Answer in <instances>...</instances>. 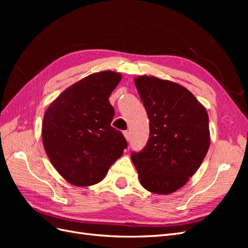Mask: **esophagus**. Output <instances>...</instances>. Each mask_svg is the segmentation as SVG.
<instances>
[{"label":"esophagus","mask_w":248,"mask_h":248,"mask_svg":"<svg viewBox=\"0 0 248 248\" xmlns=\"http://www.w3.org/2000/svg\"><path fill=\"white\" fill-rule=\"evenodd\" d=\"M123 136L125 137V139H126L127 140H130V133H129L128 131H123Z\"/></svg>","instance_id":"1"}]
</instances>
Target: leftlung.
<instances>
[{"mask_svg":"<svg viewBox=\"0 0 248 248\" xmlns=\"http://www.w3.org/2000/svg\"><path fill=\"white\" fill-rule=\"evenodd\" d=\"M134 84L147 110L150 134L131 160L145 189L170 194L198 170L210 147L208 112L194 95L177 82L140 76Z\"/></svg>","mask_w":248,"mask_h":248,"instance_id":"1","label":"left lung"}]
</instances>
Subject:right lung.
<instances>
[{
    "instance_id": "obj_1",
    "label": "right lung",
    "mask_w": 248,
    "mask_h": 248,
    "mask_svg": "<svg viewBox=\"0 0 248 248\" xmlns=\"http://www.w3.org/2000/svg\"><path fill=\"white\" fill-rule=\"evenodd\" d=\"M122 76L101 71L74 82L47 108L42 142L57 171L74 186L99 183L122 156L127 141L111 127L115 109L108 101Z\"/></svg>"
}]
</instances>
